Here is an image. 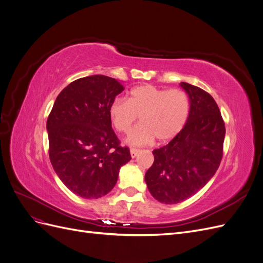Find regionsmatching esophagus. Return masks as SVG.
I'll return each instance as SVG.
<instances>
[{
	"mask_svg": "<svg viewBox=\"0 0 263 263\" xmlns=\"http://www.w3.org/2000/svg\"><path fill=\"white\" fill-rule=\"evenodd\" d=\"M139 153H140L139 149H136V148H132V149H130V155H132L133 158L136 157Z\"/></svg>",
	"mask_w": 263,
	"mask_h": 263,
	"instance_id": "obj_1",
	"label": "esophagus"
}]
</instances>
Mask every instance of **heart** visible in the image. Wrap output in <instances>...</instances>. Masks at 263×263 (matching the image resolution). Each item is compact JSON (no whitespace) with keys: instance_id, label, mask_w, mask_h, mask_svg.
I'll return each mask as SVG.
<instances>
[{"instance_id":"heart-1","label":"heart","mask_w":263,"mask_h":263,"mask_svg":"<svg viewBox=\"0 0 263 263\" xmlns=\"http://www.w3.org/2000/svg\"><path fill=\"white\" fill-rule=\"evenodd\" d=\"M191 110L187 94L180 89H162L141 84L130 90L128 100L116 98L109 105V116L115 128L129 133L140 116L141 124L135 127L128 141L147 145L155 138L164 142L174 138L185 126Z\"/></svg>"}]
</instances>
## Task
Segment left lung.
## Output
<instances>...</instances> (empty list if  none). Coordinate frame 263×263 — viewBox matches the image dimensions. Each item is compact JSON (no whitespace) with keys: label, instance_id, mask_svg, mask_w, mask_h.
Wrapping results in <instances>:
<instances>
[{"label":"left lung","instance_id":"8db88e82","mask_svg":"<svg viewBox=\"0 0 263 263\" xmlns=\"http://www.w3.org/2000/svg\"><path fill=\"white\" fill-rule=\"evenodd\" d=\"M190 98V116L168 145L153 151L155 161L146 172L149 192L164 204L187 200L208 183L222 158L225 123L212 95L181 82Z\"/></svg>","mask_w":263,"mask_h":263}]
</instances>
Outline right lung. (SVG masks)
<instances>
[{
  "label": "right lung",
  "instance_id": "1",
  "mask_svg": "<svg viewBox=\"0 0 263 263\" xmlns=\"http://www.w3.org/2000/svg\"><path fill=\"white\" fill-rule=\"evenodd\" d=\"M124 89L106 76L80 78L59 93L47 119L53 170L70 191L87 200L106 195L132 159L109 116L110 103Z\"/></svg>",
  "mask_w": 263,
  "mask_h": 263
}]
</instances>
